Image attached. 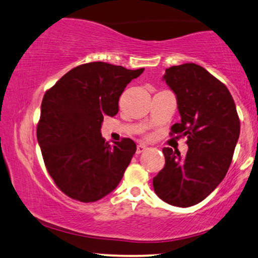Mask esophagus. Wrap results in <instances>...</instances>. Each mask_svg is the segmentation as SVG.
<instances>
[{"label":"esophagus","mask_w":258,"mask_h":258,"mask_svg":"<svg viewBox=\"0 0 258 258\" xmlns=\"http://www.w3.org/2000/svg\"><path fill=\"white\" fill-rule=\"evenodd\" d=\"M146 150V146H145V145H138V147H137V153L138 154H140V153H143V152Z\"/></svg>","instance_id":"esophagus-1"}]
</instances>
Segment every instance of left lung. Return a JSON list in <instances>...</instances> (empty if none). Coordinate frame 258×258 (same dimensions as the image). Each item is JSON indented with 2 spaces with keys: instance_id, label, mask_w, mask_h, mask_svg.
Segmentation results:
<instances>
[{
  "instance_id": "left-lung-1",
  "label": "left lung",
  "mask_w": 258,
  "mask_h": 258,
  "mask_svg": "<svg viewBox=\"0 0 258 258\" xmlns=\"http://www.w3.org/2000/svg\"><path fill=\"white\" fill-rule=\"evenodd\" d=\"M164 79L176 94L181 121L170 136L186 137L188 152L165 147V167L153 179L155 194L176 207L208 197L224 179L239 137V119L227 86L205 68L186 63L166 69Z\"/></svg>"
}]
</instances>
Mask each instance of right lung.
<instances>
[{
  "instance_id": "add662e5",
  "label": "right lung",
  "mask_w": 258,
  "mask_h": 258,
  "mask_svg": "<svg viewBox=\"0 0 258 258\" xmlns=\"http://www.w3.org/2000/svg\"><path fill=\"white\" fill-rule=\"evenodd\" d=\"M143 72L92 61L74 68L45 92L37 140L50 176L69 198L98 201L120 182L137 145L130 138L110 145L101 122L118 113L119 97Z\"/></svg>"
}]
</instances>
